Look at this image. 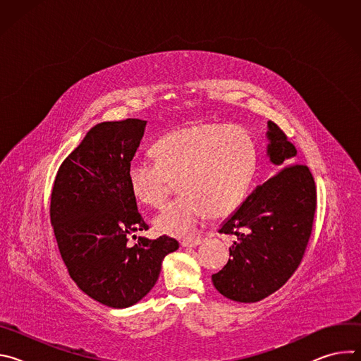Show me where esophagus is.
<instances>
[{
	"label": "esophagus",
	"instance_id": "obj_1",
	"mask_svg": "<svg viewBox=\"0 0 361 361\" xmlns=\"http://www.w3.org/2000/svg\"><path fill=\"white\" fill-rule=\"evenodd\" d=\"M204 241V238H185L181 241L183 247H197Z\"/></svg>",
	"mask_w": 361,
	"mask_h": 361
}]
</instances>
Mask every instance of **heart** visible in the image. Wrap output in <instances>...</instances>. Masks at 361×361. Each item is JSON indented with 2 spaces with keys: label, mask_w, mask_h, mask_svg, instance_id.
<instances>
[{
  "label": "heart",
  "mask_w": 361,
  "mask_h": 361,
  "mask_svg": "<svg viewBox=\"0 0 361 361\" xmlns=\"http://www.w3.org/2000/svg\"><path fill=\"white\" fill-rule=\"evenodd\" d=\"M156 164L133 161L127 183L133 195L160 207L173 181L181 195L154 219L157 231L188 235L210 216L220 219L244 202L257 169V147L240 127L194 124L161 135L149 148Z\"/></svg>",
  "instance_id": "1"
}]
</instances>
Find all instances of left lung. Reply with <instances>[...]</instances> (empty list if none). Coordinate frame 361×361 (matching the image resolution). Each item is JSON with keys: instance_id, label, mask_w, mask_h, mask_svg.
I'll list each match as a JSON object with an SVG mask.
<instances>
[{"instance_id": "left-lung-1", "label": "left lung", "mask_w": 361, "mask_h": 361, "mask_svg": "<svg viewBox=\"0 0 361 361\" xmlns=\"http://www.w3.org/2000/svg\"><path fill=\"white\" fill-rule=\"evenodd\" d=\"M267 156L277 173L244 200L219 233L235 235L228 263L212 276L224 297L238 302L260 301L293 276L310 240L317 205L314 178L294 163L295 147L269 121Z\"/></svg>"}]
</instances>
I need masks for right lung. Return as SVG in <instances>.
I'll return each mask as SVG.
<instances>
[{
  "label": "right lung",
  "instance_id": "obj_1",
  "mask_svg": "<svg viewBox=\"0 0 361 361\" xmlns=\"http://www.w3.org/2000/svg\"><path fill=\"white\" fill-rule=\"evenodd\" d=\"M147 121L127 118L94 126L59 169L49 217L67 270L95 301L126 308L159 280L164 257L178 241L128 234L148 230L127 183V169Z\"/></svg>",
  "mask_w": 361,
  "mask_h": 361
}]
</instances>
